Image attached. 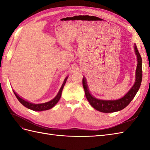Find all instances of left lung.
Wrapping results in <instances>:
<instances>
[{
	"label": "left lung",
	"mask_w": 150,
	"mask_h": 150,
	"mask_svg": "<svg viewBox=\"0 0 150 150\" xmlns=\"http://www.w3.org/2000/svg\"><path fill=\"white\" fill-rule=\"evenodd\" d=\"M135 52L137 57V66L135 73V82L134 85L130 89L129 91L124 97L117 100H100L97 99L92 96L90 93L87 85L86 80L85 77L82 79V85L84 89L85 95L87 100L91 104V106L95 108V110L103 113H112L123 110L131 103V101L134 98L135 95L137 93L141 86L142 78V59L141 55L139 52L136 44L134 45Z\"/></svg>",
	"instance_id": "left-lung-1"
}]
</instances>
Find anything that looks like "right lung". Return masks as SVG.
<instances>
[{
  "label": "right lung",
  "mask_w": 150,
  "mask_h": 150,
  "mask_svg": "<svg viewBox=\"0 0 150 150\" xmlns=\"http://www.w3.org/2000/svg\"><path fill=\"white\" fill-rule=\"evenodd\" d=\"M67 79H68V77H66L64 79V82H63V84L62 85V86H61V88H60L58 94L57 95V96L54 98H53L52 100H51L50 101L47 102V103H42V104H33V103H30V102L24 100L22 98H21V97H19L17 93H16L14 91H13V92H14V94L15 95L16 97H17V99L18 100V101L20 102V103L22 105H23V106H24L26 108H28V109H30V110H33V111H37L47 110L51 109V108H52L53 106H55V105L57 103H58L59 100H60V97H61V94H62L63 88H64V86Z\"/></svg>",
  "instance_id": "1"
}]
</instances>
